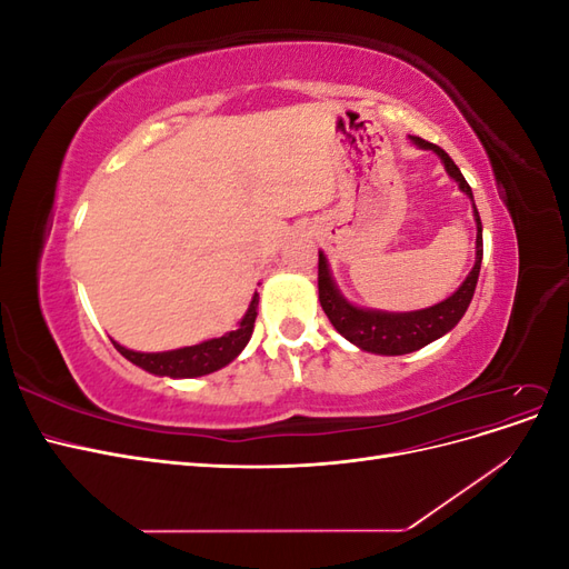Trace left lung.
<instances>
[{
	"instance_id": "8db88e82",
	"label": "left lung",
	"mask_w": 569,
	"mask_h": 569,
	"mask_svg": "<svg viewBox=\"0 0 569 569\" xmlns=\"http://www.w3.org/2000/svg\"><path fill=\"white\" fill-rule=\"evenodd\" d=\"M412 142L422 149H432L437 151L449 176L460 184L465 194L472 199V189L468 180L462 178L460 168L453 163V159L446 153L441 147L422 140V137H412ZM475 220H477V261L475 268L470 270L468 278L458 287L453 297L446 301L425 308V311H412V313H382V311H363V308L351 306L347 299H343L332 278L330 270H327L325 256H318V299L325 316L330 318L335 325V330L353 341L356 347L370 353H382V356H403L410 351H418L427 347L429 341L439 339L449 330L458 325V320L468 311V306L472 301L477 278H479V268H481V220L475 206Z\"/></svg>"
}]
</instances>
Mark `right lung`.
<instances>
[{
    "instance_id": "obj_1",
    "label": "right lung",
    "mask_w": 569,
    "mask_h": 569,
    "mask_svg": "<svg viewBox=\"0 0 569 569\" xmlns=\"http://www.w3.org/2000/svg\"><path fill=\"white\" fill-rule=\"evenodd\" d=\"M256 316H258V295H253L249 311L242 318V322H239L237 330L226 337L197 343V347H184L178 351H163V353L130 351L126 347H120V343H116V341H113V347L120 356H126L130 363L140 366L142 370H147L151 375L199 377V375H209L213 370H220L222 366H228L230 360H234L239 353H242V349L251 339Z\"/></svg>"
}]
</instances>
